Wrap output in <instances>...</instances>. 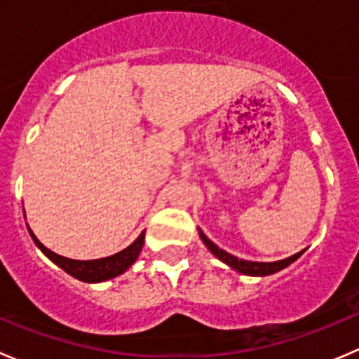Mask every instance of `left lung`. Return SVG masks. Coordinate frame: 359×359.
Wrapping results in <instances>:
<instances>
[{
  "label": "left lung",
  "mask_w": 359,
  "mask_h": 359,
  "mask_svg": "<svg viewBox=\"0 0 359 359\" xmlns=\"http://www.w3.org/2000/svg\"><path fill=\"white\" fill-rule=\"evenodd\" d=\"M200 238L203 240V243L206 245V248H208L210 252L217 257V259L222 260L224 264H227L229 267H233V269L238 271V273L248 274V276H267V274H274V273H278V271H281V269H285V267L290 266L292 262H295V260L302 255V252H299V253H295V255L288 257V259L276 260V262H252V260L238 259V257L227 253L226 250L219 248L215 243H213V241H210L208 238L205 236V233H203L201 229H200Z\"/></svg>",
  "instance_id": "obj_1"
}]
</instances>
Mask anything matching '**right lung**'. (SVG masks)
<instances>
[{"instance_id":"right-lung-1","label":"right lung","mask_w":359,"mask_h":359,"mask_svg":"<svg viewBox=\"0 0 359 359\" xmlns=\"http://www.w3.org/2000/svg\"><path fill=\"white\" fill-rule=\"evenodd\" d=\"M29 229V227H27ZM32 241L36 243V247L41 250L46 257H48L52 262H55L57 266L62 267L67 274L74 276L76 280L86 281V283H100V281L111 280V278L119 276V274L125 273L130 266L137 260L140 250L144 247V236H146V231L140 233V236L133 241L130 247H126L121 252L114 253L111 257H104V259H95V260H74L67 259V257L57 255L55 252L48 250L38 238L34 236L31 229H29Z\"/></svg>"}]
</instances>
